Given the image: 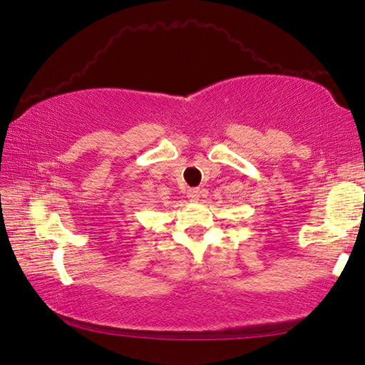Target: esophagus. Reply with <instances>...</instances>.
I'll list each match as a JSON object with an SVG mask.
<instances>
[{"label":"esophagus","mask_w":365,"mask_h":365,"mask_svg":"<svg viewBox=\"0 0 365 365\" xmlns=\"http://www.w3.org/2000/svg\"><path fill=\"white\" fill-rule=\"evenodd\" d=\"M200 197H202V190L198 187L187 190V198L190 202H198V200H200Z\"/></svg>","instance_id":"esophagus-1"}]
</instances>
